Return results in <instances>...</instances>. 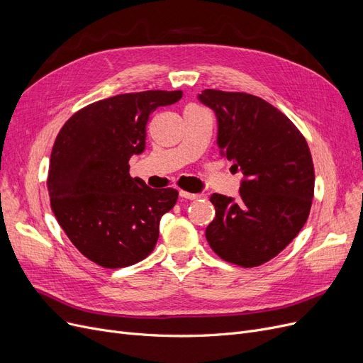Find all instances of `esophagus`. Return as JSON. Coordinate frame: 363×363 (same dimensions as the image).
<instances>
[{
    "label": "esophagus",
    "mask_w": 363,
    "mask_h": 363,
    "mask_svg": "<svg viewBox=\"0 0 363 363\" xmlns=\"http://www.w3.org/2000/svg\"><path fill=\"white\" fill-rule=\"evenodd\" d=\"M180 198L189 199V201H196V199L201 198V195H198V194H189L186 191H180Z\"/></svg>",
    "instance_id": "esophagus-1"
}]
</instances>
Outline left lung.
<instances>
[{
  "label": "left lung",
  "instance_id": "8db88e82",
  "mask_svg": "<svg viewBox=\"0 0 363 363\" xmlns=\"http://www.w3.org/2000/svg\"><path fill=\"white\" fill-rule=\"evenodd\" d=\"M198 99L217 116L221 155L244 174L236 199L211 195L206 240L223 260L260 266L304 226L315 192L312 155L298 128L260 97L203 90Z\"/></svg>",
  "mask_w": 363,
  "mask_h": 363
}]
</instances>
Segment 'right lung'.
<instances>
[{
	"instance_id": "obj_1",
	"label": "right lung",
	"mask_w": 363,
	"mask_h": 363,
	"mask_svg": "<svg viewBox=\"0 0 363 363\" xmlns=\"http://www.w3.org/2000/svg\"><path fill=\"white\" fill-rule=\"evenodd\" d=\"M182 91L119 94L66 121L51 150L48 195L77 250L106 269L135 264L157 245L160 220L176 205L174 189H152L130 176L128 161L146 147L149 115Z\"/></svg>"
}]
</instances>
